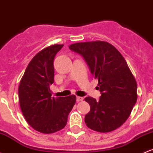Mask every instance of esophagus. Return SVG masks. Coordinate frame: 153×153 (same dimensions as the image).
Instances as JSON below:
<instances>
[{"mask_svg": "<svg viewBox=\"0 0 153 153\" xmlns=\"http://www.w3.org/2000/svg\"><path fill=\"white\" fill-rule=\"evenodd\" d=\"M83 100V98L81 97H76V101L77 102H81Z\"/></svg>", "mask_w": 153, "mask_h": 153, "instance_id": "obj_1", "label": "esophagus"}]
</instances>
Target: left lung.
Listing matches in <instances>:
<instances>
[{"instance_id": "8db88e82", "label": "left lung", "mask_w": 153, "mask_h": 153, "mask_svg": "<svg viewBox=\"0 0 153 153\" xmlns=\"http://www.w3.org/2000/svg\"><path fill=\"white\" fill-rule=\"evenodd\" d=\"M72 51L83 56L91 73L98 80L101 96L98 101L88 97L91 110L85 116L88 128L110 132L128 119L137 100V85L125 59L116 48L105 41L76 43Z\"/></svg>"}]
</instances>
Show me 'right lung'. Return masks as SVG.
<instances>
[{
	"label": "right lung",
	"instance_id": "right-lung-1",
	"mask_svg": "<svg viewBox=\"0 0 153 153\" xmlns=\"http://www.w3.org/2000/svg\"><path fill=\"white\" fill-rule=\"evenodd\" d=\"M63 46L53 45L37 53L19 83V105L25 120L35 130L43 134L54 133L65 128L76 102L75 95L51 97L53 59Z\"/></svg>",
	"mask_w": 153,
	"mask_h": 153
}]
</instances>
